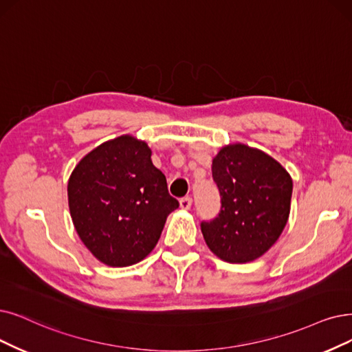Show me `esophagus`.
<instances>
[{
  "label": "esophagus",
  "mask_w": 352,
  "mask_h": 352,
  "mask_svg": "<svg viewBox=\"0 0 352 352\" xmlns=\"http://www.w3.org/2000/svg\"><path fill=\"white\" fill-rule=\"evenodd\" d=\"M190 206H192V198H189V196H185V198L180 199L182 209H190Z\"/></svg>",
  "instance_id": "esophagus-1"
}]
</instances>
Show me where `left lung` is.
Listing matches in <instances>:
<instances>
[{
  "mask_svg": "<svg viewBox=\"0 0 352 352\" xmlns=\"http://www.w3.org/2000/svg\"><path fill=\"white\" fill-rule=\"evenodd\" d=\"M212 177L221 210L215 219L201 223L206 245L228 263L261 257L287 223L290 175L269 154L236 143L222 147L214 157Z\"/></svg>",
  "mask_w": 352,
  "mask_h": 352,
  "instance_id": "left-lung-1",
  "label": "left lung"
}]
</instances>
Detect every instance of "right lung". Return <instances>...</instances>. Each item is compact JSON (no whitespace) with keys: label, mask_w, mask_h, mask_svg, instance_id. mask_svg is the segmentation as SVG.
I'll return each instance as SVG.
<instances>
[{"label":"right lung","mask_w":352,"mask_h":352,"mask_svg":"<svg viewBox=\"0 0 352 352\" xmlns=\"http://www.w3.org/2000/svg\"><path fill=\"white\" fill-rule=\"evenodd\" d=\"M69 210L92 254L111 267H127L156 247L167 215L179 208L148 146L121 135L88 153L69 177Z\"/></svg>","instance_id":"add662e5"}]
</instances>
